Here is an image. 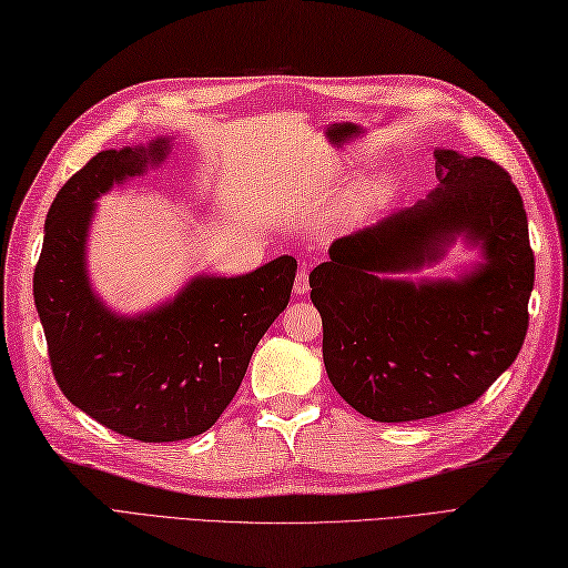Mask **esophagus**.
I'll use <instances>...</instances> for the list:
<instances>
[{
    "label": "esophagus",
    "instance_id": "34e87169",
    "mask_svg": "<svg viewBox=\"0 0 568 568\" xmlns=\"http://www.w3.org/2000/svg\"><path fill=\"white\" fill-rule=\"evenodd\" d=\"M311 270H306L303 267L298 274H296V282H294V294L296 296H306L308 294V288H311Z\"/></svg>",
    "mask_w": 568,
    "mask_h": 568
}]
</instances>
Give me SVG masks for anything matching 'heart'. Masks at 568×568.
<instances>
[{"mask_svg":"<svg viewBox=\"0 0 568 568\" xmlns=\"http://www.w3.org/2000/svg\"><path fill=\"white\" fill-rule=\"evenodd\" d=\"M388 192V183L385 180H373V183H366L364 187H358L354 195L347 202V212L349 214H364L366 210H371L373 204L381 202Z\"/></svg>","mask_w":568,"mask_h":568,"instance_id":"obj_1","label":"heart"}]
</instances>
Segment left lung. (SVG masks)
I'll list each match as a JSON object with an SVG mask.
<instances>
[{"mask_svg": "<svg viewBox=\"0 0 568 568\" xmlns=\"http://www.w3.org/2000/svg\"><path fill=\"white\" fill-rule=\"evenodd\" d=\"M428 200L337 239L311 272L323 362L344 403L373 422H414L477 403L528 332L535 255L518 187L499 163L438 149ZM458 235L485 262L458 283L393 281Z\"/></svg>", "mask_w": 568, "mask_h": 568, "instance_id": "1", "label": "left lung"}]
</instances>
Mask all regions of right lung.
I'll use <instances>...</instances> for the list:
<instances>
[{"label": "right lung", "mask_w": 568, "mask_h": 568, "mask_svg": "<svg viewBox=\"0 0 568 568\" xmlns=\"http://www.w3.org/2000/svg\"><path fill=\"white\" fill-rule=\"evenodd\" d=\"M169 140L95 154L54 197L33 272L50 366L69 403L144 444L206 432L239 393L251 356L296 280L282 255L243 276H197L183 294L140 317L110 313L93 296L84 247L101 197L163 161Z\"/></svg>", "instance_id": "obj_1"}]
</instances>
